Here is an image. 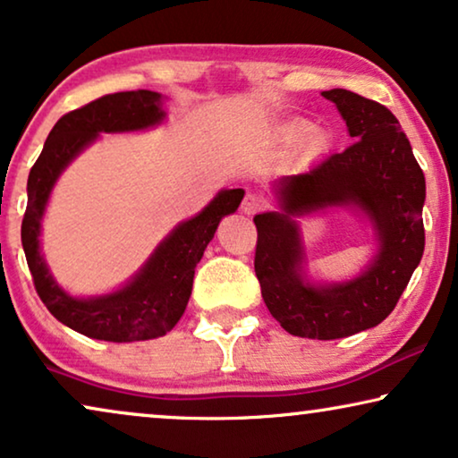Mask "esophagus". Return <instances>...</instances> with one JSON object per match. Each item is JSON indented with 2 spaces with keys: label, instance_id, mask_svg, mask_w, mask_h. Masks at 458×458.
Instances as JSON below:
<instances>
[{
  "label": "esophagus",
  "instance_id": "obj_1",
  "mask_svg": "<svg viewBox=\"0 0 458 458\" xmlns=\"http://www.w3.org/2000/svg\"><path fill=\"white\" fill-rule=\"evenodd\" d=\"M265 206H267L265 198L259 196V193H248L242 202V210L246 212V215H256V212L265 208Z\"/></svg>",
  "mask_w": 458,
  "mask_h": 458
}]
</instances>
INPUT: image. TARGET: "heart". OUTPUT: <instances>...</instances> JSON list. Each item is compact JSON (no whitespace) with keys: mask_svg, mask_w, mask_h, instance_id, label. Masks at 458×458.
<instances>
[{"mask_svg":"<svg viewBox=\"0 0 458 458\" xmlns=\"http://www.w3.org/2000/svg\"><path fill=\"white\" fill-rule=\"evenodd\" d=\"M309 133H310V124L304 123V121H296V123L287 124V127H285V137H287V140H292V141L304 140V137Z\"/></svg>","mask_w":458,"mask_h":458,"instance_id":"b5f03b06","label":"heart"}]
</instances>
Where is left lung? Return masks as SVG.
I'll return each mask as SVG.
<instances>
[{"label":"left lung","mask_w":458,"mask_h":458,"mask_svg":"<svg viewBox=\"0 0 458 458\" xmlns=\"http://www.w3.org/2000/svg\"><path fill=\"white\" fill-rule=\"evenodd\" d=\"M323 98L337 106L354 143L309 173L277 181L281 210L254 216L262 300L287 334L309 340H337L379 325L403 296L425 248V177L398 118L348 89L323 91ZM329 205L365 211L380 246L359 278L312 286L303 277L293 218Z\"/></svg>","instance_id":"left-lung-1"}]
</instances>
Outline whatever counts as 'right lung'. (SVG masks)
<instances>
[{"mask_svg": "<svg viewBox=\"0 0 458 458\" xmlns=\"http://www.w3.org/2000/svg\"><path fill=\"white\" fill-rule=\"evenodd\" d=\"M165 118L160 93L137 89L110 93L68 112L49 131L27 183L22 248L35 290L47 310L79 334L104 342H141L165 335L183 317L191 296L193 273L225 215L237 210L243 190H223L190 221L177 225L154 250L141 271L121 290L96 298H72L55 284L39 250L41 216L60 173L98 140L158 124Z\"/></svg>", "mask_w": 458, "mask_h": 458, "instance_id": "1", "label": "right lung"}]
</instances>
